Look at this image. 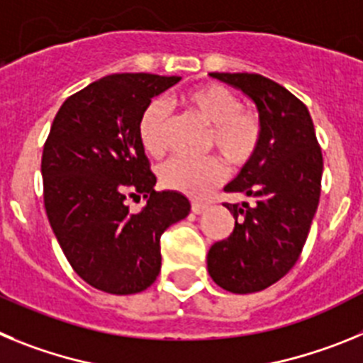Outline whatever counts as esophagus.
I'll use <instances>...</instances> for the list:
<instances>
[{
  "mask_svg": "<svg viewBox=\"0 0 363 363\" xmlns=\"http://www.w3.org/2000/svg\"><path fill=\"white\" fill-rule=\"evenodd\" d=\"M191 209L194 214H201L205 209H207V203H201V201H192Z\"/></svg>",
  "mask_w": 363,
  "mask_h": 363,
  "instance_id": "34e87169",
  "label": "esophagus"
}]
</instances>
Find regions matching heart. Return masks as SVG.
Segmentation results:
<instances>
[{"mask_svg":"<svg viewBox=\"0 0 363 363\" xmlns=\"http://www.w3.org/2000/svg\"><path fill=\"white\" fill-rule=\"evenodd\" d=\"M182 104L209 127V145L216 147L230 165H245L262 142V121L255 111L242 107L234 92L221 85H203L182 94ZM169 107L163 99H152L138 121V138L152 156L165 150ZM225 178V165L216 156L201 160L171 158L160 169L167 189L189 196H203Z\"/></svg>","mask_w":363,"mask_h":363,"instance_id":"heart-1","label":"heart"}]
</instances>
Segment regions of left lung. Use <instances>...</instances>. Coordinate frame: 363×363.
Listing matches in <instances>:
<instances>
[{"label": "left lung", "mask_w": 363, "mask_h": 363, "mask_svg": "<svg viewBox=\"0 0 363 363\" xmlns=\"http://www.w3.org/2000/svg\"><path fill=\"white\" fill-rule=\"evenodd\" d=\"M249 96L262 121L258 150L227 192L252 203H223L234 230L207 255L214 284L236 294L258 293L293 269L320 201L323 158L307 107L285 86L249 72H211Z\"/></svg>", "instance_id": "obj_1"}]
</instances>
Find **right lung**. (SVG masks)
Here are the masks:
<instances>
[{
    "mask_svg": "<svg viewBox=\"0 0 363 363\" xmlns=\"http://www.w3.org/2000/svg\"><path fill=\"white\" fill-rule=\"evenodd\" d=\"M179 76L112 74L65 99L41 156L45 211L63 255L82 280L111 294L142 293L162 269L160 238L191 203L154 191L138 121ZM146 200L130 213L129 197Z\"/></svg>",
    "mask_w": 363,
    "mask_h": 363,
    "instance_id": "1",
    "label": "right lung"
}]
</instances>
